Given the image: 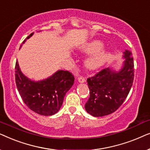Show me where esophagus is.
Segmentation results:
<instances>
[{"label":"esophagus","instance_id":"34e87169","mask_svg":"<svg viewBox=\"0 0 150 150\" xmlns=\"http://www.w3.org/2000/svg\"><path fill=\"white\" fill-rule=\"evenodd\" d=\"M78 81L81 83H83L85 82V79L83 76H79L78 77Z\"/></svg>","mask_w":150,"mask_h":150}]
</instances>
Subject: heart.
Masks as SVG:
<instances>
[{"label": "heart", "mask_w": 150, "mask_h": 150, "mask_svg": "<svg viewBox=\"0 0 150 150\" xmlns=\"http://www.w3.org/2000/svg\"><path fill=\"white\" fill-rule=\"evenodd\" d=\"M104 44L99 40H93L85 43L78 48V51L85 54H92L85 60L84 64L89 70H95L107 63L111 59L112 52L102 50Z\"/></svg>", "instance_id": "b5f03b06"}]
</instances>
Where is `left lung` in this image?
Here are the masks:
<instances>
[{
	"instance_id": "obj_1",
	"label": "left lung",
	"mask_w": 150,
	"mask_h": 150,
	"mask_svg": "<svg viewBox=\"0 0 150 150\" xmlns=\"http://www.w3.org/2000/svg\"><path fill=\"white\" fill-rule=\"evenodd\" d=\"M122 66L118 69L108 67L87 79L90 97L85 108L93 117L112 113L128 96L134 80V61L132 52H123Z\"/></svg>"
}]
</instances>
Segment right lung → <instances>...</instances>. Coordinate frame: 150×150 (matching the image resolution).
<instances>
[{"instance_id":"right-lung-1","label":"right lung","mask_w":150,"mask_h":150,"mask_svg":"<svg viewBox=\"0 0 150 150\" xmlns=\"http://www.w3.org/2000/svg\"><path fill=\"white\" fill-rule=\"evenodd\" d=\"M33 34H30L22 44ZM16 83L22 100L30 110L42 115L50 116L60 110L65 94L74 85V77L68 71L59 69L46 79L35 81L22 72L17 61Z\"/></svg>"}]
</instances>
